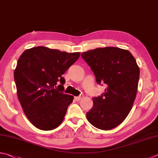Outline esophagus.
<instances>
[{
    "label": "esophagus",
    "instance_id": "esophagus-1",
    "mask_svg": "<svg viewBox=\"0 0 158 158\" xmlns=\"http://www.w3.org/2000/svg\"><path fill=\"white\" fill-rule=\"evenodd\" d=\"M83 98V95H82V94H80L79 96H77V97H75L74 98H75V100H77V101H79V100H80L82 99V98Z\"/></svg>",
    "mask_w": 158,
    "mask_h": 158
}]
</instances>
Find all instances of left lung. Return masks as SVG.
I'll return each instance as SVG.
<instances>
[{
    "label": "left lung",
    "instance_id": "left-lung-1",
    "mask_svg": "<svg viewBox=\"0 0 158 158\" xmlns=\"http://www.w3.org/2000/svg\"><path fill=\"white\" fill-rule=\"evenodd\" d=\"M81 56L93 71L98 84L106 87L105 93L93 98V107L86 116L95 127L111 130L123 123L132 109L139 68L131 53L118 47L89 50Z\"/></svg>",
    "mask_w": 158,
    "mask_h": 158
}]
</instances>
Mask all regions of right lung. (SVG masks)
Listing matches in <instances>:
<instances>
[{
    "mask_svg": "<svg viewBox=\"0 0 158 158\" xmlns=\"http://www.w3.org/2000/svg\"><path fill=\"white\" fill-rule=\"evenodd\" d=\"M80 55L40 46L20 56L14 73L18 98L27 118L38 129L53 130L63 121L73 96L62 91V75Z\"/></svg>",
    "mask_w": 158,
    "mask_h": 158,
    "instance_id": "1",
    "label": "right lung"
}]
</instances>
